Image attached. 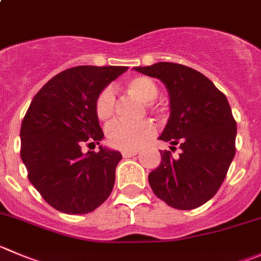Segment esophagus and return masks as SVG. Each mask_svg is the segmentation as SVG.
Returning a JSON list of instances; mask_svg holds the SVG:
<instances>
[{
    "label": "esophagus",
    "mask_w": 261,
    "mask_h": 261,
    "mask_svg": "<svg viewBox=\"0 0 261 261\" xmlns=\"http://www.w3.org/2000/svg\"><path fill=\"white\" fill-rule=\"evenodd\" d=\"M138 154V151L136 150H123L122 151V156L123 158H130V156H134Z\"/></svg>",
    "instance_id": "esophagus-1"
}]
</instances>
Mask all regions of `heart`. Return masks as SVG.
<instances>
[{
	"label": "heart",
	"instance_id": "heart-1",
	"mask_svg": "<svg viewBox=\"0 0 261 261\" xmlns=\"http://www.w3.org/2000/svg\"><path fill=\"white\" fill-rule=\"evenodd\" d=\"M126 92L141 102L151 112L163 115L164 108L154 102L159 94L158 85L151 79L145 76H136L128 80L126 84ZM95 115L100 121H108L115 113L116 97L112 88H105L95 98ZM155 134V127L150 120H143L140 122H125L115 121L106 128V136L111 146L121 150H136L143 146Z\"/></svg>",
	"mask_w": 261,
	"mask_h": 261
}]
</instances>
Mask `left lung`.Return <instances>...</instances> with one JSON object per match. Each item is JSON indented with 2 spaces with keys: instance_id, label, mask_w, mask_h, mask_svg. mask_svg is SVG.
I'll list each match as a JSON object with an SVG mask.
<instances>
[{
  "instance_id": "1",
  "label": "left lung",
  "mask_w": 261,
  "mask_h": 261,
  "mask_svg": "<svg viewBox=\"0 0 261 261\" xmlns=\"http://www.w3.org/2000/svg\"><path fill=\"white\" fill-rule=\"evenodd\" d=\"M166 84L171 116L159 140L177 145L178 157L159 150L161 164L149 173L154 194L167 205L190 211L211 200L236 153L237 126L226 95L206 76L185 65L158 62L135 67Z\"/></svg>"
}]
</instances>
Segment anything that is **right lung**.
<instances>
[{
	"mask_svg": "<svg viewBox=\"0 0 261 261\" xmlns=\"http://www.w3.org/2000/svg\"><path fill=\"white\" fill-rule=\"evenodd\" d=\"M123 66H76L53 76L35 94L20 130V155L28 178L50 206L66 214H87L102 205L115 185L121 153L95 146L105 138L95 98Z\"/></svg>",
	"mask_w": 261,
	"mask_h": 261,
	"instance_id": "obj_1",
	"label": "right lung"
}]
</instances>
